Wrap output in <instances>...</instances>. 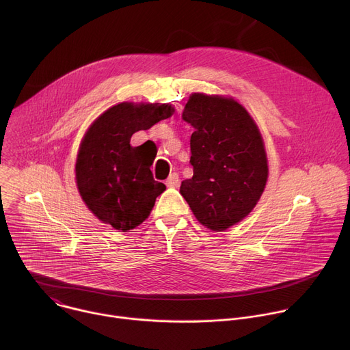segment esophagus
Listing matches in <instances>:
<instances>
[{"label":"esophagus","mask_w":350,"mask_h":350,"mask_svg":"<svg viewBox=\"0 0 350 350\" xmlns=\"http://www.w3.org/2000/svg\"><path fill=\"white\" fill-rule=\"evenodd\" d=\"M178 184H180V177H178L177 173H172V174L169 176V178L166 180V185H167V187L174 188V187H178Z\"/></svg>","instance_id":"1"}]
</instances>
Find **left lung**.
I'll return each instance as SVG.
<instances>
[{
  "mask_svg": "<svg viewBox=\"0 0 350 350\" xmlns=\"http://www.w3.org/2000/svg\"><path fill=\"white\" fill-rule=\"evenodd\" d=\"M183 119L195 130L189 141L193 176L181 183L180 193L199 223L224 231L251 213L265 191L263 138L232 98L195 92Z\"/></svg>",
  "mask_w": 350,
  "mask_h": 350,
  "instance_id": "8db88e82",
  "label": "left lung"
}]
</instances>
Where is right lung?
I'll return each instance as SVG.
<instances>
[{
  "label": "right lung",
  "instance_id": "right-lung-1",
  "mask_svg": "<svg viewBox=\"0 0 350 350\" xmlns=\"http://www.w3.org/2000/svg\"><path fill=\"white\" fill-rule=\"evenodd\" d=\"M169 104H118L87 130L77 154L76 183L87 208L101 221L127 231L151 213L157 198L166 189L155 181V157L131 146V135L151 129L173 115Z\"/></svg>",
  "mask_w": 350,
  "mask_h": 350
}]
</instances>
